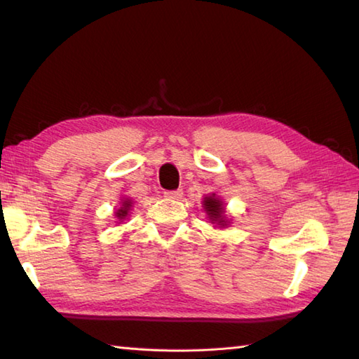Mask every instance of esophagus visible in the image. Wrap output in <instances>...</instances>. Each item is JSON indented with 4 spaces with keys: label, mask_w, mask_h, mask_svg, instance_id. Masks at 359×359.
I'll return each instance as SVG.
<instances>
[{
    "label": "esophagus",
    "mask_w": 359,
    "mask_h": 359,
    "mask_svg": "<svg viewBox=\"0 0 359 359\" xmlns=\"http://www.w3.org/2000/svg\"><path fill=\"white\" fill-rule=\"evenodd\" d=\"M163 194L165 197H168V199H180L184 193H182V189H175V191H165Z\"/></svg>",
    "instance_id": "34e87169"
}]
</instances>
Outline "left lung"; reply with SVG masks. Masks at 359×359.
I'll use <instances>...</instances> for the list:
<instances>
[{
	"mask_svg": "<svg viewBox=\"0 0 359 359\" xmlns=\"http://www.w3.org/2000/svg\"><path fill=\"white\" fill-rule=\"evenodd\" d=\"M205 205V211L208 212V216L211 220H215V222H219V225L225 226L226 222L224 219V208H222V203H220L219 199H216L215 196L212 197H207V199L203 201Z\"/></svg>",
	"mask_w": 359,
	"mask_h": 359,
	"instance_id": "8db88e82",
	"label": "left lung"
}]
</instances>
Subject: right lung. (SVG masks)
I'll use <instances>...</instances> for the list:
<instances>
[{
  "mask_svg": "<svg viewBox=\"0 0 359 359\" xmlns=\"http://www.w3.org/2000/svg\"><path fill=\"white\" fill-rule=\"evenodd\" d=\"M129 207H131V202L125 201V202H123V207H121V208L118 210V212H117V217H118V219H125L126 215H128Z\"/></svg>",
  "mask_w": 359,
  "mask_h": 359,
  "instance_id": "right-lung-1",
  "label": "right lung"
}]
</instances>
